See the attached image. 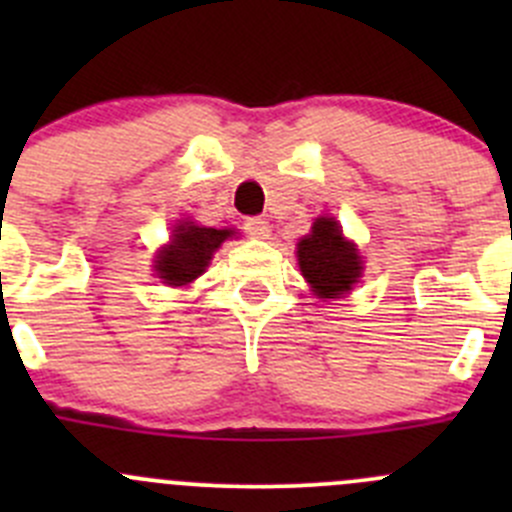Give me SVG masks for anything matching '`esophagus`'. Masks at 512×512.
Instances as JSON below:
<instances>
[{
    "label": "esophagus",
    "instance_id": "obj_1",
    "mask_svg": "<svg viewBox=\"0 0 512 512\" xmlns=\"http://www.w3.org/2000/svg\"><path fill=\"white\" fill-rule=\"evenodd\" d=\"M245 232L247 235H252V237H257V240H267V237H270V223H267V220H262V218H247L245 220Z\"/></svg>",
    "mask_w": 512,
    "mask_h": 512
}]
</instances>
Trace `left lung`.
Here are the masks:
<instances>
[{
  "instance_id": "1",
  "label": "left lung",
  "mask_w": 512,
  "mask_h": 512,
  "mask_svg": "<svg viewBox=\"0 0 512 512\" xmlns=\"http://www.w3.org/2000/svg\"><path fill=\"white\" fill-rule=\"evenodd\" d=\"M299 270L322 299L342 297L361 275L359 252L342 237L334 218H317L304 240L297 242Z\"/></svg>"
}]
</instances>
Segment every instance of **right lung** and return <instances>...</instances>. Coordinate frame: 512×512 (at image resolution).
I'll use <instances>...</instances> for the list:
<instances>
[{"label":"right lung","mask_w":512,"mask_h":512,"mask_svg":"<svg viewBox=\"0 0 512 512\" xmlns=\"http://www.w3.org/2000/svg\"><path fill=\"white\" fill-rule=\"evenodd\" d=\"M232 230H215L193 223H180L173 230V240L158 252L156 270L160 280L173 287H183L203 275L213 252L223 245Z\"/></svg>","instance_id":"obj_1"}]
</instances>
